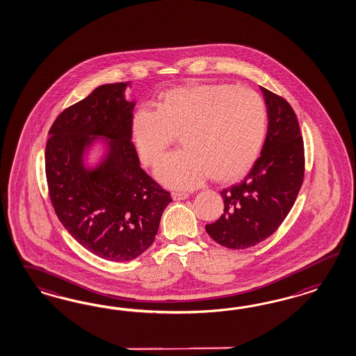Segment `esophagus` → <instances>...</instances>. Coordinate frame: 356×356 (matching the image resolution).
<instances>
[{
    "instance_id": "esophagus-1",
    "label": "esophagus",
    "mask_w": 356,
    "mask_h": 356,
    "mask_svg": "<svg viewBox=\"0 0 356 356\" xmlns=\"http://www.w3.org/2000/svg\"><path fill=\"white\" fill-rule=\"evenodd\" d=\"M189 197V193L186 192H172V198L175 201H183Z\"/></svg>"
}]
</instances>
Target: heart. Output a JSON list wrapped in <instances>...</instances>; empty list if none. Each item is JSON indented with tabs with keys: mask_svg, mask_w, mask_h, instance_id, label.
<instances>
[{
	"mask_svg": "<svg viewBox=\"0 0 356 356\" xmlns=\"http://www.w3.org/2000/svg\"><path fill=\"white\" fill-rule=\"evenodd\" d=\"M268 130L264 99L250 88L228 83H193L165 91L156 109L140 107L130 134L140 161L155 165L176 136L184 149L156 168L161 183L188 189L209 176L229 184L253 167Z\"/></svg>",
	"mask_w": 356,
	"mask_h": 356,
	"instance_id": "obj_1",
	"label": "heart"
}]
</instances>
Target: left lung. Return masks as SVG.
Segmentation results:
<instances>
[{
    "instance_id": "1",
    "label": "left lung",
    "mask_w": 356,
    "mask_h": 356,
    "mask_svg": "<svg viewBox=\"0 0 356 356\" xmlns=\"http://www.w3.org/2000/svg\"><path fill=\"white\" fill-rule=\"evenodd\" d=\"M269 127L259 159L241 183L220 192L225 213L206 231L229 249L254 247L271 236L290 213L305 171L304 142L290 103L261 87Z\"/></svg>"
}]
</instances>
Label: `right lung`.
<instances>
[{
	"label": "right lung",
	"instance_id": "1",
	"mask_svg": "<svg viewBox=\"0 0 356 356\" xmlns=\"http://www.w3.org/2000/svg\"><path fill=\"white\" fill-rule=\"evenodd\" d=\"M127 85L99 86L64 109L45 146V176L56 216L82 247L113 262L137 259L150 247L172 201L140 168L130 134L134 103L124 97ZM97 135L111 140L110 152L99 169L86 172L81 155Z\"/></svg>",
	"mask_w": 356,
	"mask_h": 356
}]
</instances>
